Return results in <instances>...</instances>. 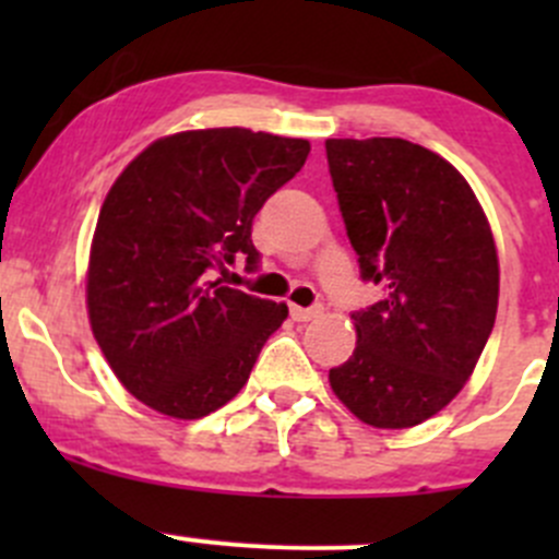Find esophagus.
<instances>
[{
    "mask_svg": "<svg viewBox=\"0 0 559 559\" xmlns=\"http://www.w3.org/2000/svg\"><path fill=\"white\" fill-rule=\"evenodd\" d=\"M289 311H292V319H295V321H311V319H316V316H321L324 308H321V306H311V308L289 306Z\"/></svg>",
    "mask_w": 559,
    "mask_h": 559,
    "instance_id": "esophagus-1",
    "label": "esophagus"
}]
</instances>
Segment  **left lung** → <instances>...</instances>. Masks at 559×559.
<instances>
[{
	"mask_svg": "<svg viewBox=\"0 0 559 559\" xmlns=\"http://www.w3.org/2000/svg\"><path fill=\"white\" fill-rule=\"evenodd\" d=\"M324 145L359 273L386 292L352 313L357 348L330 386L365 425H421L465 386L495 326L492 229L467 180L432 151L400 138Z\"/></svg>",
	"mask_w": 559,
	"mask_h": 559,
	"instance_id": "left-lung-1",
	"label": "left lung"
}]
</instances>
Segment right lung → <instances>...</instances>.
Returning a JSON list of instances; mask_svg holds the SVG:
<instances>
[{
  "mask_svg": "<svg viewBox=\"0 0 559 559\" xmlns=\"http://www.w3.org/2000/svg\"><path fill=\"white\" fill-rule=\"evenodd\" d=\"M311 143L251 129H194L151 143L107 191L92 240V332L123 386L173 419H202L251 376L286 302L224 286L259 264L251 224L306 165Z\"/></svg>",
  "mask_w": 559,
  "mask_h": 559,
  "instance_id": "right-lung-1",
  "label": "right lung"
}]
</instances>
